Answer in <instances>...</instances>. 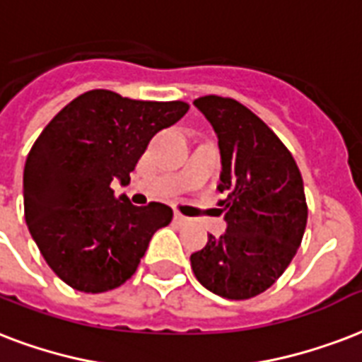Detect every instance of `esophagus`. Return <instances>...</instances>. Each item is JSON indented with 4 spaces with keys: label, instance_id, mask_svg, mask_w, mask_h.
I'll use <instances>...</instances> for the list:
<instances>
[{
    "label": "esophagus",
    "instance_id": "esophagus-1",
    "mask_svg": "<svg viewBox=\"0 0 362 362\" xmlns=\"http://www.w3.org/2000/svg\"><path fill=\"white\" fill-rule=\"evenodd\" d=\"M175 220L178 222V224H189V222H192V218L184 216V214L178 211H175Z\"/></svg>",
    "mask_w": 362,
    "mask_h": 362
}]
</instances>
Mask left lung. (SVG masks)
Masks as SVG:
<instances>
[{"instance_id": "left-lung-1", "label": "left lung", "mask_w": 362, "mask_h": 362, "mask_svg": "<svg viewBox=\"0 0 362 362\" xmlns=\"http://www.w3.org/2000/svg\"><path fill=\"white\" fill-rule=\"evenodd\" d=\"M193 104L218 134V205L228 231L209 235L192 255V269L218 296L248 300L279 279L298 252L308 224L302 175L279 136L241 102L206 95Z\"/></svg>"}]
</instances>
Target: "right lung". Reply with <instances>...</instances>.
<instances>
[{
    "label": "right lung",
    "instance_id": "add662e5",
    "mask_svg": "<svg viewBox=\"0 0 362 362\" xmlns=\"http://www.w3.org/2000/svg\"><path fill=\"white\" fill-rule=\"evenodd\" d=\"M182 100H132L95 89L66 104L24 165V218L45 262L87 294L117 288L136 272L151 237L169 226L163 203L134 206L112 182L131 180L151 136L184 117Z\"/></svg>",
    "mask_w": 362,
    "mask_h": 362
}]
</instances>
